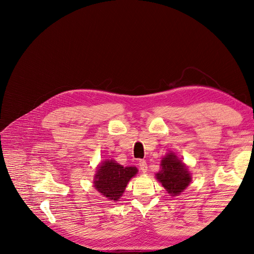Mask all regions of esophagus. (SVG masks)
I'll return each instance as SVG.
<instances>
[{
	"label": "esophagus",
	"mask_w": 254,
	"mask_h": 254,
	"mask_svg": "<svg viewBox=\"0 0 254 254\" xmlns=\"http://www.w3.org/2000/svg\"><path fill=\"white\" fill-rule=\"evenodd\" d=\"M139 167H140V170H141L143 173H146V172L148 171L147 164H146V162L144 161V159H141V161H139Z\"/></svg>",
	"instance_id": "obj_1"
}]
</instances>
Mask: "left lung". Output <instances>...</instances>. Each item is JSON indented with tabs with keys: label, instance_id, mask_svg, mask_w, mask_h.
<instances>
[{
	"label": "left lung",
	"instance_id": "obj_1",
	"mask_svg": "<svg viewBox=\"0 0 254 254\" xmlns=\"http://www.w3.org/2000/svg\"><path fill=\"white\" fill-rule=\"evenodd\" d=\"M155 176L168 193L173 196L180 194L191 181L188 167L173 152L168 153L162 159L161 171H158Z\"/></svg>",
	"mask_w": 254,
	"mask_h": 254
}]
</instances>
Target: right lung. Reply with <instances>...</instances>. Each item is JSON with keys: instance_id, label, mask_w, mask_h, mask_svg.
<instances>
[{"instance_id": "obj_1", "label": "right lung", "mask_w": 254, "mask_h": 254, "mask_svg": "<svg viewBox=\"0 0 254 254\" xmlns=\"http://www.w3.org/2000/svg\"><path fill=\"white\" fill-rule=\"evenodd\" d=\"M137 173L136 167H123L114 159H107L99 166L93 186L102 195L117 202L125 192L128 181Z\"/></svg>"}]
</instances>
